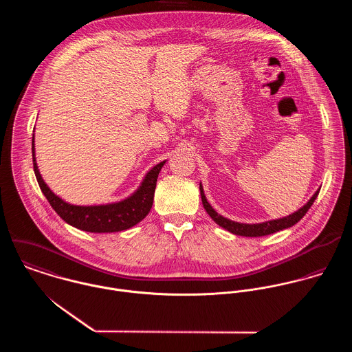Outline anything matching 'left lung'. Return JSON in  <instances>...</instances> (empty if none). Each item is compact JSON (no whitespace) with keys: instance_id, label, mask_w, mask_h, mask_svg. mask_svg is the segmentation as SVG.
<instances>
[{"instance_id":"1","label":"left lung","mask_w":352,"mask_h":352,"mask_svg":"<svg viewBox=\"0 0 352 352\" xmlns=\"http://www.w3.org/2000/svg\"><path fill=\"white\" fill-rule=\"evenodd\" d=\"M201 190V203L204 210L207 211V214L223 229H226L228 232L237 234V236H245V237H261V236H267V234H272L276 233L279 230L292 228L293 225H296L298 221H301L303 215L307 212V210L311 207V204L316 201L317 195L320 191H316V194L310 198V201H307L302 208L298 211H296L294 214L280 218V219H274V221H268V222H263V223H253V225H248V223H239L234 221H230L228 218H223L222 215H219L211 206L210 203L206 199L204 192H203V187L199 186Z\"/></svg>"}]
</instances>
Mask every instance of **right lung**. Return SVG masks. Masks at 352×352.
I'll return each instance as SVG.
<instances>
[{
	"label": "right lung",
	"instance_id": "1",
	"mask_svg": "<svg viewBox=\"0 0 352 352\" xmlns=\"http://www.w3.org/2000/svg\"><path fill=\"white\" fill-rule=\"evenodd\" d=\"M32 160H34V172L38 180V184L47 198L51 207L55 212L69 225L91 232V233H112L120 232L133 228L141 222L151 211L153 197L155 191V183L161 168L165 161L157 164L151 172L146 175L142 186L138 191L124 201L104 204V206H74L58 198L51 192L47 184L43 182L36 161H35V146L32 140Z\"/></svg>",
	"mask_w": 352,
	"mask_h": 352
}]
</instances>
